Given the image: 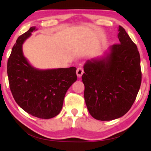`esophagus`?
I'll return each mask as SVG.
<instances>
[{
    "mask_svg": "<svg viewBox=\"0 0 151 151\" xmlns=\"http://www.w3.org/2000/svg\"><path fill=\"white\" fill-rule=\"evenodd\" d=\"M83 73H84V70H83V68L82 67H78L77 70H76V75H77L78 77H81L83 74Z\"/></svg>",
    "mask_w": 151,
    "mask_h": 151,
    "instance_id": "obj_1",
    "label": "esophagus"
}]
</instances>
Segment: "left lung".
I'll list each match as a JSON object with an SVG mask.
<instances>
[{"mask_svg": "<svg viewBox=\"0 0 151 151\" xmlns=\"http://www.w3.org/2000/svg\"><path fill=\"white\" fill-rule=\"evenodd\" d=\"M119 44L106 59L88 61L82 81L89 114L101 121L120 118L130 110L140 89L142 73L137 46L119 26Z\"/></svg>", "mask_w": 151, "mask_h": 151, "instance_id": "left-lung-1", "label": "left lung"}]
</instances>
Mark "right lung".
Masks as SVG:
<instances>
[{
    "label": "right lung",
    "instance_id": "1",
    "mask_svg": "<svg viewBox=\"0 0 151 151\" xmlns=\"http://www.w3.org/2000/svg\"><path fill=\"white\" fill-rule=\"evenodd\" d=\"M35 29L31 27L17 38L7 63V75L17 104L33 116L50 119L60 111L67 90L77 79L76 68L40 70L31 66L22 44Z\"/></svg>",
    "mask_w": 151,
    "mask_h": 151
}]
</instances>
